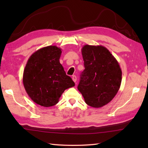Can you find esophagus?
<instances>
[{
	"label": "esophagus",
	"instance_id": "obj_1",
	"mask_svg": "<svg viewBox=\"0 0 148 148\" xmlns=\"http://www.w3.org/2000/svg\"><path fill=\"white\" fill-rule=\"evenodd\" d=\"M72 80H73L75 83L76 82V80H77V77L76 76H72Z\"/></svg>",
	"mask_w": 148,
	"mask_h": 148
}]
</instances>
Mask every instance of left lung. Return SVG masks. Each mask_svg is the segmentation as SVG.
<instances>
[{"label": "left lung", "mask_w": 148, "mask_h": 148, "mask_svg": "<svg viewBox=\"0 0 148 148\" xmlns=\"http://www.w3.org/2000/svg\"><path fill=\"white\" fill-rule=\"evenodd\" d=\"M81 53L84 70L77 89L88 105L101 108L111 101L120 88L121 68L104 46L86 45L81 49Z\"/></svg>", "instance_id": "left-lung-1"}]
</instances>
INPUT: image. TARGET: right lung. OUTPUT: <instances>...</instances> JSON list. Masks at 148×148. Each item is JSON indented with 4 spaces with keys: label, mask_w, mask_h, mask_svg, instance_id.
Here are the masks:
<instances>
[{
    "label": "right lung",
    "mask_w": 148,
    "mask_h": 148,
    "mask_svg": "<svg viewBox=\"0 0 148 148\" xmlns=\"http://www.w3.org/2000/svg\"><path fill=\"white\" fill-rule=\"evenodd\" d=\"M61 54V48L49 46L34 52L28 60L23 71V86L37 104L46 108L55 106L66 89L75 86L60 63Z\"/></svg>",
    "instance_id": "add662e5"
}]
</instances>
